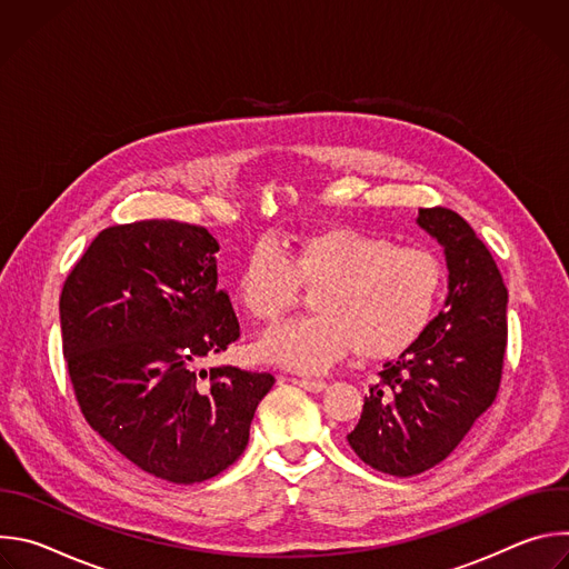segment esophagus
<instances>
[{
  "instance_id": "1",
  "label": "esophagus",
  "mask_w": 569,
  "mask_h": 569,
  "mask_svg": "<svg viewBox=\"0 0 569 569\" xmlns=\"http://www.w3.org/2000/svg\"><path fill=\"white\" fill-rule=\"evenodd\" d=\"M290 380H292L295 385L308 389V391H315V393L323 391V387H327V382H323V380H310V378H290Z\"/></svg>"
}]
</instances>
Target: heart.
Wrapping results in <instances>:
<instances>
[{
	"instance_id": "heart-1",
	"label": "heart",
	"mask_w": 569,
	"mask_h": 569,
	"mask_svg": "<svg viewBox=\"0 0 569 569\" xmlns=\"http://www.w3.org/2000/svg\"><path fill=\"white\" fill-rule=\"evenodd\" d=\"M301 283H319L312 292L319 312L268 331L259 353L286 369L319 373L356 347L365 358H387L415 345L439 306L443 266L426 248L336 227L288 248L274 236L259 238L236 290L254 319L272 323L297 303Z\"/></svg>"
}]
</instances>
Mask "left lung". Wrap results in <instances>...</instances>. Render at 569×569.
I'll return each instance as SVG.
<instances>
[{
    "label": "left lung",
    "instance_id": "obj_1",
    "mask_svg": "<svg viewBox=\"0 0 569 569\" xmlns=\"http://www.w3.org/2000/svg\"><path fill=\"white\" fill-rule=\"evenodd\" d=\"M417 222L443 246L448 299L423 336L385 362L347 435L365 463L393 477L419 475L459 446L498 396L507 349L509 292L489 248L452 209H421Z\"/></svg>",
    "mask_w": 569,
    "mask_h": 569
}]
</instances>
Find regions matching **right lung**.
Masks as SVG:
<instances>
[{"label":"right lung","mask_w":569,"mask_h":569,"mask_svg":"<svg viewBox=\"0 0 569 569\" xmlns=\"http://www.w3.org/2000/svg\"><path fill=\"white\" fill-rule=\"evenodd\" d=\"M200 224L103 229L60 292L62 353L86 421L141 470L196 483L229 468L274 376L200 369L240 338Z\"/></svg>","instance_id":"obj_1"}]
</instances>
